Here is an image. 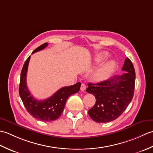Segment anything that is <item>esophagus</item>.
<instances>
[{
	"label": "esophagus",
	"mask_w": 153,
	"mask_h": 153,
	"mask_svg": "<svg viewBox=\"0 0 153 153\" xmlns=\"http://www.w3.org/2000/svg\"><path fill=\"white\" fill-rule=\"evenodd\" d=\"M81 90L82 91H85L86 89V86L84 83H82V85H81V87H80Z\"/></svg>",
	"instance_id": "1"
}]
</instances>
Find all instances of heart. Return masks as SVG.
I'll return each mask as SVG.
<instances>
[{"mask_svg": "<svg viewBox=\"0 0 153 153\" xmlns=\"http://www.w3.org/2000/svg\"><path fill=\"white\" fill-rule=\"evenodd\" d=\"M108 56L106 52L97 54L95 57V63L97 64H101ZM115 67V62L114 60H110L102 64L96 72V77L99 80H104L108 78Z\"/></svg>", "mask_w": 153, "mask_h": 153, "instance_id": "heart-1", "label": "heart"}]
</instances>
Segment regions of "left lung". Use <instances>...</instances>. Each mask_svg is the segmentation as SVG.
I'll return each instance as SVG.
<instances>
[{"mask_svg":"<svg viewBox=\"0 0 153 153\" xmlns=\"http://www.w3.org/2000/svg\"><path fill=\"white\" fill-rule=\"evenodd\" d=\"M121 76L95 84L88 83L86 91L95 97L96 102L89 110L94 121L105 123L117 119L124 112L134 97L135 72L131 61L126 58Z\"/></svg>","mask_w":153,"mask_h":153,"instance_id":"obj_1","label":"left lung"}]
</instances>
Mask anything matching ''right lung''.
<instances>
[{
  "label": "right lung",
  "instance_id": "1",
  "mask_svg": "<svg viewBox=\"0 0 153 153\" xmlns=\"http://www.w3.org/2000/svg\"><path fill=\"white\" fill-rule=\"evenodd\" d=\"M47 45V43L41 45L35 48L32 54L44 49ZM30 60V56L25 62L22 70L19 87V96L27 112L33 118L43 122L56 120L62 113L68 97L74 93H77L79 91L81 83L78 82L74 85L64 87L57 91L49 98L43 100L35 99L28 90L26 83V76Z\"/></svg>",
  "mask_w": 153,
  "mask_h": 153
}]
</instances>
